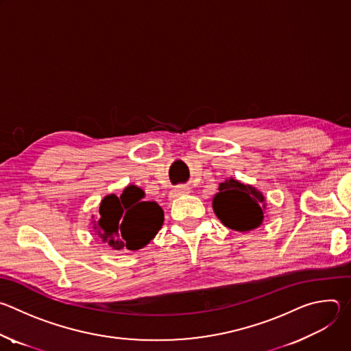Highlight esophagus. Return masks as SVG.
I'll use <instances>...</instances> for the list:
<instances>
[{
    "label": "esophagus",
    "instance_id": "obj_1",
    "mask_svg": "<svg viewBox=\"0 0 351 351\" xmlns=\"http://www.w3.org/2000/svg\"><path fill=\"white\" fill-rule=\"evenodd\" d=\"M190 193V187L189 186H178L175 189H172V191L169 193V197L171 198H176L179 195H184V194H189Z\"/></svg>",
    "mask_w": 351,
    "mask_h": 351
}]
</instances>
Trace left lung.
Returning a JSON list of instances; mask_svg holds the SVG:
<instances>
[{
    "instance_id": "8db88e82",
    "label": "left lung",
    "mask_w": 351,
    "mask_h": 351,
    "mask_svg": "<svg viewBox=\"0 0 351 351\" xmlns=\"http://www.w3.org/2000/svg\"><path fill=\"white\" fill-rule=\"evenodd\" d=\"M218 190L213 198V210L226 228L248 232L263 225L267 199L258 189L229 178Z\"/></svg>"
}]
</instances>
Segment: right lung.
<instances>
[{
	"label": "right lung",
	"mask_w": 351,
	"mask_h": 351,
	"mask_svg": "<svg viewBox=\"0 0 351 351\" xmlns=\"http://www.w3.org/2000/svg\"><path fill=\"white\" fill-rule=\"evenodd\" d=\"M145 193L136 184L123 189L121 197L107 194L91 217L94 234L112 250L143 248L152 241L164 223V211L156 202H145Z\"/></svg>",
	"instance_id": "obj_1"
}]
</instances>
